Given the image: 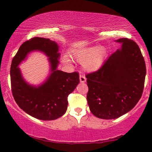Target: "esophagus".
Here are the masks:
<instances>
[{
	"label": "esophagus",
	"mask_w": 152,
	"mask_h": 152,
	"mask_svg": "<svg viewBox=\"0 0 152 152\" xmlns=\"http://www.w3.org/2000/svg\"><path fill=\"white\" fill-rule=\"evenodd\" d=\"M86 80H87V78H86V77L85 76H83V75L80 76V82L81 83H85Z\"/></svg>",
	"instance_id": "34e87169"
}]
</instances>
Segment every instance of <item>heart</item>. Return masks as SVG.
<instances>
[{"mask_svg":"<svg viewBox=\"0 0 152 152\" xmlns=\"http://www.w3.org/2000/svg\"><path fill=\"white\" fill-rule=\"evenodd\" d=\"M72 56L77 61L82 63L85 71L96 72L104 64L108 56V50L104 46L85 47L73 50ZM63 61L69 63L70 59L67 56H64Z\"/></svg>","mask_w":152,"mask_h":152,"instance_id":"heart-1","label":"heart"}]
</instances>
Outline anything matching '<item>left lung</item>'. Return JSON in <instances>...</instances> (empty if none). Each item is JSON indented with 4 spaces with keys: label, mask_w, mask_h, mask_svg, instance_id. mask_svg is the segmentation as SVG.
<instances>
[{
    "label": "left lung",
    "mask_w": 152,
    "mask_h": 152,
    "mask_svg": "<svg viewBox=\"0 0 152 152\" xmlns=\"http://www.w3.org/2000/svg\"><path fill=\"white\" fill-rule=\"evenodd\" d=\"M121 44L98 72L87 74V99L92 114L115 119L134 107L143 91L146 67L141 50L127 38L115 40Z\"/></svg>",
    "instance_id": "1"
}]
</instances>
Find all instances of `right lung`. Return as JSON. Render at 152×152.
<instances>
[{
  "label": "right lung",
  "instance_id": "add662e5",
  "mask_svg": "<svg viewBox=\"0 0 152 152\" xmlns=\"http://www.w3.org/2000/svg\"><path fill=\"white\" fill-rule=\"evenodd\" d=\"M57 43L48 38L34 37L20 47L12 60L10 76L13 98L19 107L31 116L43 121L54 120L66 112L67 97L80 83L78 72L58 70L60 53ZM44 53L48 58L50 74L44 82L34 86L22 75L19 65L33 51Z\"/></svg>",
  "mask_w": 152,
  "mask_h": 152
}]
</instances>
